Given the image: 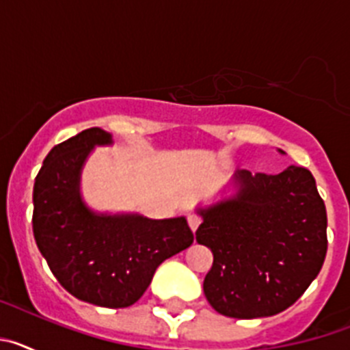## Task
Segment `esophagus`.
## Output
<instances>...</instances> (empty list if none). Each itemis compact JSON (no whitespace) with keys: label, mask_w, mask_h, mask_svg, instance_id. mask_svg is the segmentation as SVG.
<instances>
[{"label":"esophagus","mask_w":350,"mask_h":350,"mask_svg":"<svg viewBox=\"0 0 350 350\" xmlns=\"http://www.w3.org/2000/svg\"><path fill=\"white\" fill-rule=\"evenodd\" d=\"M187 222H189V228L193 230V233H194V231L198 230L200 222H202V219L198 217V215H193V213H189V215H187Z\"/></svg>","instance_id":"obj_1"}]
</instances>
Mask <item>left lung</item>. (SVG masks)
<instances>
[{
	"instance_id": "left-lung-1",
	"label": "left lung",
	"mask_w": 350,
	"mask_h": 350,
	"mask_svg": "<svg viewBox=\"0 0 350 350\" xmlns=\"http://www.w3.org/2000/svg\"><path fill=\"white\" fill-rule=\"evenodd\" d=\"M231 185L233 196L196 208L203 219L196 240L213 254L203 293L226 317H270L289 308L323 268L326 206L301 166L277 175L237 170Z\"/></svg>"
}]
</instances>
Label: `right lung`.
Here are the masks:
<instances>
[{"label":"right lung","mask_w":350,"mask_h":350,"mask_svg":"<svg viewBox=\"0 0 350 350\" xmlns=\"http://www.w3.org/2000/svg\"><path fill=\"white\" fill-rule=\"evenodd\" d=\"M112 135L91 128L55 145L33 189V233L61 286L82 301L124 308L142 298L157 267L193 243L187 219H148L140 213L89 208L80 178L94 147Z\"/></svg>","instance_id":"1"}]
</instances>
